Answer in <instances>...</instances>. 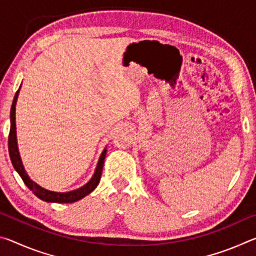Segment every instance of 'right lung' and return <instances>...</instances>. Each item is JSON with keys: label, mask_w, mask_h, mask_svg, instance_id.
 <instances>
[{"label": "right lung", "mask_w": 256, "mask_h": 256, "mask_svg": "<svg viewBox=\"0 0 256 256\" xmlns=\"http://www.w3.org/2000/svg\"><path fill=\"white\" fill-rule=\"evenodd\" d=\"M19 90L16 92V96L14 98V102H12L11 106V112H10V120H11V126H10V133H8V154H10V158L12 164H14V170L18 172L21 178H22L24 183L27 185V188L32 190V193L37 198H40V200L46 201V202H55V203H72L76 201L81 200L82 198L88 196L89 193H92V190L97 188L99 184V180H100L102 172V166H104V160L106 157V149L102 151V154L99 158V162L97 164L96 172L92 176V178L90 180L88 183L82 186V188L71 190V192L66 193H58V192H52V190H45L40 188L37 183H34L32 180L29 178V176L26 172L24 164L21 162V158L18 151V146H16V99H18Z\"/></svg>", "instance_id": "right-lung-1"}]
</instances>
